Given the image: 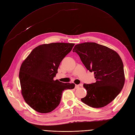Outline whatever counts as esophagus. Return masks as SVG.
I'll list each match as a JSON object with an SVG mask.
<instances>
[{"mask_svg":"<svg viewBox=\"0 0 135 135\" xmlns=\"http://www.w3.org/2000/svg\"><path fill=\"white\" fill-rule=\"evenodd\" d=\"M80 88V85H75V88L76 89H78Z\"/></svg>","mask_w":135,"mask_h":135,"instance_id":"obj_1","label":"esophagus"}]
</instances>
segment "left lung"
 Listing matches in <instances>:
<instances>
[{
	"label": "left lung",
	"instance_id": "left-lung-1",
	"mask_svg": "<svg viewBox=\"0 0 135 135\" xmlns=\"http://www.w3.org/2000/svg\"><path fill=\"white\" fill-rule=\"evenodd\" d=\"M75 52L85 67L94 72L96 82L84 84L87 95L81 99L93 108H101L110 103L123 88L125 75L123 61L113 50L96 42H84L76 45Z\"/></svg>",
	"mask_w": 135,
	"mask_h": 135
}]
</instances>
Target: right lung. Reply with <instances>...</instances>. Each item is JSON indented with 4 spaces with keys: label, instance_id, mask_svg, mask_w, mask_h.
Wrapping results in <instances>:
<instances>
[{
    "label": "right lung",
    "instance_id": "right-lung-1",
    "mask_svg": "<svg viewBox=\"0 0 135 135\" xmlns=\"http://www.w3.org/2000/svg\"><path fill=\"white\" fill-rule=\"evenodd\" d=\"M74 45L65 42L40 45L33 50L21 65V93L25 102L35 111L51 112L59 105L62 92L74 88L73 83L54 79L61 62Z\"/></svg>",
    "mask_w": 135,
    "mask_h": 135
}]
</instances>
